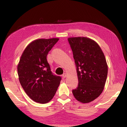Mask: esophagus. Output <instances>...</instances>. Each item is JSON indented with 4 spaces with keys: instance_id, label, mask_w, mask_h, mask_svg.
Masks as SVG:
<instances>
[{
    "instance_id": "34e87169",
    "label": "esophagus",
    "mask_w": 127,
    "mask_h": 127,
    "mask_svg": "<svg viewBox=\"0 0 127 127\" xmlns=\"http://www.w3.org/2000/svg\"><path fill=\"white\" fill-rule=\"evenodd\" d=\"M66 77V73H64L63 75H62V78H63V79H64V78H65Z\"/></svg>"
}]
</instances>
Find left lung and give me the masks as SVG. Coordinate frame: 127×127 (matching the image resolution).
Masks as SVG:
<instances>
[{
	"label": "left lung",
	"instance_id": "1",
	"mask_svg": "<svg viewBox=\"0 0 127 127\" xmlns=\"http://www.w3.org/2000/svg\"><path fill=\"white\" fill-rule=\"evenodd\" d=\"M76 66L78 85L72 90L76 99L82 103L94 101L103 91L107 68L105 55L96 42L85 37L68 38Z\"/></svg>",
	"mask_w": 127,
	"mask_h": 127
}]
</instances>
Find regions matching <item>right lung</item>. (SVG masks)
I'll use <instances>...</instances> for the list:
<instances>
[{"label": "right lung", "mask_w": 127, "mask_h": 127, "mask_svg": "<svg viewBox=\"0 0 127 127\" xmlns=\"http://www.w3.org/2000/svg\"><path fill=\"white\" fill-rule=\"evenodd\" d=\"M59 38H40L33 41L23 51L17 71L19 81L32 100L46 104L54 96L61 77L53 74L47 61L48 53Z\"/></svg>", "instance_id": "right-lung-1"}]
</instances>
